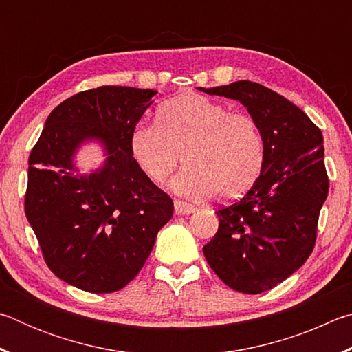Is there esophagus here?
Here are the masks:
<instances>
[{"mask_svg": "<svg viewBox=\"0 0 352 352\" xmlns=\"http://www.w3.org/2000/svg\"><path fill=\"white\" fill-rule=\"evenodd\" d=\"M174 208H175L177 214H190L195 211V206L189 205V204H186V201H182V200H175Z\"/></svg>", "mask_w": 352, "mask_h": 352, "instance_id": "esophagus-1", "label": "esophagus"}]
</instances>
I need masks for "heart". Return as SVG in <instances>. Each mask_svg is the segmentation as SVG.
I'll return each instance as SVG.
<instances>
[{"instance_id":"obj_1","label":"heart","mask_w":352,"mask_h":352,"mask_svg":"<svg viewBox=\"0 0 352 352\" xmlns=\"http://www.w3.org/2000/svg\"><path fill=\"white\" fill-rule=\"evenodd\" d=\"M129 146L155 184L168 180L183 155L186 166L172 180V189L194 199L214 192L222 200L239 197L265 164V140L253 116L192 93L160 105L153 124H136Z\"/></svg>"}]
</instances>
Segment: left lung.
I'll list each match as a JSON object with an SVG mask.
<instances>
[{
    "instance_id": "1",
    "label": "left lung",
    "mask_w": 352,
    "mask_h": 352,
    "mask_svg": "<svg viewBox=\"0 0 352 352\" xmlns=\"http://www.w3.org/2000/svg\"><path fill=\"white\" fill-rule=\"evenodd\" d=\"M239 100L259 122L265 164L252 189L220 208L219 230L204 247L214 273L242 294H262L311 256L329 190L321 130L305 111L261 83L239 80L199 88Z\"/></svg>"
}]
</instances>
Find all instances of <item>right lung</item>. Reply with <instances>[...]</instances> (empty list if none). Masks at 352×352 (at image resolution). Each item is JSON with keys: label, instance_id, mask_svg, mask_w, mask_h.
<instances>
[{"label": "right lung", "instance_id": "add662e5", "mask_svg": "<svg viewBox=\"0 0 352 352\" xmlns=\"http://www.w3.org/2000/svg\"><path fill=\"white\" fill-rule=\"evenodd\" d=\"M155 90L99 87L58 104L29 157L25 212L56 276L91 294H111L138 275L174 201L142 174L129 138ZM98 140L107 157L90 175L74 157Z\"/></svg>", "mask_w": 352, "mask_h": 352}]
</instances>
